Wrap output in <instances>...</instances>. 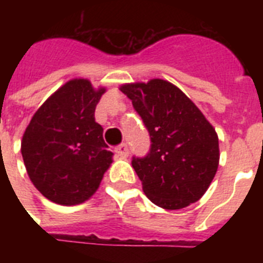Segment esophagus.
Returning <instances> with one entry per match:
<instances>
[{"mask_svg": "<svg viewBox=\"0 0 263 263\" xmlns=\"http://www.w3.org/2000/svg\"><path fill=\"white\" fill-rule=\"evenodd\" d=\"M116 154L121 158H126L127 155H129V147H127L126 143H122V145L118 146V147L116 148Z\"/></svg>", "mask_w": 263, "mask_h": 263, "instance_id": "esophagus-1", "label": "esophagus"}]
</instances>
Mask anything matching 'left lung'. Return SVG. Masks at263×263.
Masks as SVG:
<instances>
[{"instance_id": "obj_1", "label": "left lung", "mask_w": 263, "mask_h": 263, "mask_svg": "<svg viewBox=\"0 0 263 263\" xmlns=\"http://www.w3.org/2000/svg\"><path fill=\"white\" fill-rule=\"evenodd\" d=\"M137 110L152 146L132 166L155 205L182 210L205 194L220 160L212 125L182 90L162 79L121 85Z\"/></svg>"}]
</instances>
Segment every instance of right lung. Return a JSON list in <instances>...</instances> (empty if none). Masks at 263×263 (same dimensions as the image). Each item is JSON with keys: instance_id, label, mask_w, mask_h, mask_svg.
<instances>
[{"instance_id": "1", "label": "right lung", "mask_w": 263, "mask_h": 263, "mask_svg": "<svg viewBox=\"0 0 263 263\" xmlns=\"http://www.w3.org/2000/svg\"><path fill=\"white\" fill-rule=\"evenodd\" d=\"M105 88L73 79L51 95L32 116L21 143L30 180L48 200L84 203L97 191L113 153L104 142L95 110Z\"/></svg>"}]
</instances>
